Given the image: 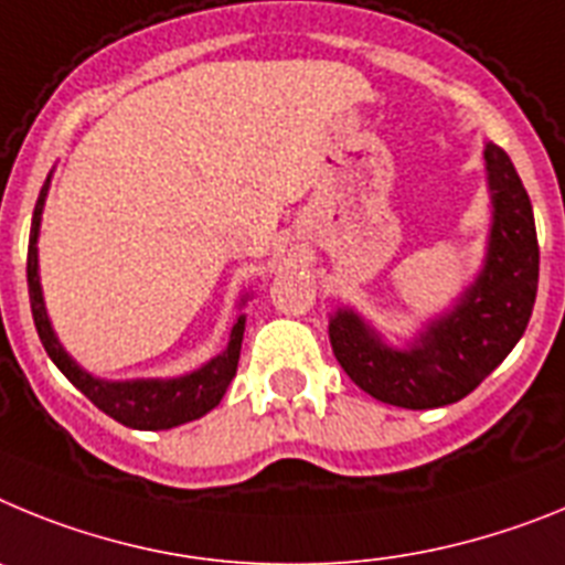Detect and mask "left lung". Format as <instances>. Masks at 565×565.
<instances>
[{"label":"left lung","mask_w":565,"mask_h":565,"mask_svg":"<svg viewBox=\"0 0 565 565\" xmlns=\"http://www.w3.org/2000/svg\"><path fill=\"white\" fill-rule=\"evenodd\" d=\"M494 201L487 267L463 301L435 321L412 350H392L355 312L330 323L338 364L366 395L404 409H435L478 390L526 332L537 296L541 247L532 201L518 170L498 145H487Z\"/></svg>","instance_id":"obj_1"}]
</instances>
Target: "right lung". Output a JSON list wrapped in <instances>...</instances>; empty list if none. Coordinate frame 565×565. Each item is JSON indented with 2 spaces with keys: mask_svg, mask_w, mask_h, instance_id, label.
Masks as SVG:
<instances>
[{
  "mask_svg": "<svg viewBox=\"0 0 565 565\" xmlns=\"http://www.w3.org/2000/svg\"><path fill=\"white\" fill-rule=\"evenodd\" d=\"M51 181V179H47ZM47 181L42 193L36 199V210H33L31 224V244H28V292H31V310L33 323H36L39 341L51 355L53 364L62 370V375L76 386L93 406H99L105 415L113 420L130 426V429H173L179 424L201 418L204 412L218 406L224 398L230 381L238 370V355H242V338H244V318L230 332V347L218 358H213L207 366L190 372L184 377H173V381H125V384H107V381H96L87 375L85 370H78L73 364L67 352L62 350V343L56 341L47 321L45 301H42V287H39V262H36V238H39V218H42V207H45Z\"/></svg>",
  "mask_w": 565,
  "mask_h": 565,
  "instance_id": "right-lung-1",
  "label": "right lung"
}]
</instances>
